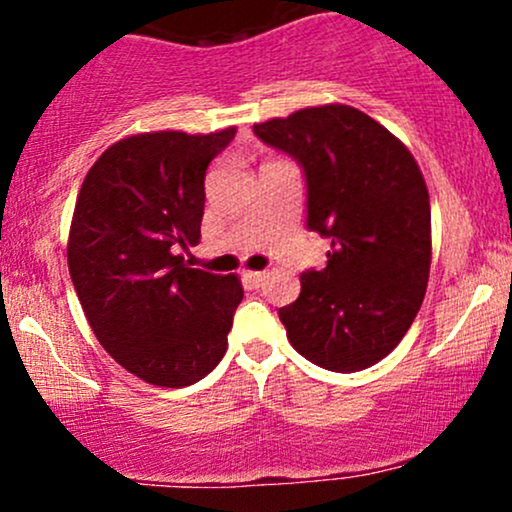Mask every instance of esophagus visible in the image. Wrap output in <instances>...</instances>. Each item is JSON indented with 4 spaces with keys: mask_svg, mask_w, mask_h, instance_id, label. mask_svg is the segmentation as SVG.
<instances>
[{
    "mask_svg": "<svg viewBox=\"0 0 512 512\" xmlns=\"http://www.w3.org/2000/svg\"><path fill=\"white\" fill-rule=\"evenodd\" d=\"M243 276H245V279H248V281H250V284H252V286H260V284H262V281H264V279H267V272H245Z\"/></svg>",
    "mask_w": 512,
    "mask_h": 512,
    "instance_id": "34e87169",
    "label": "esophagus"
}]
</instances>
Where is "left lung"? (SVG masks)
<instances>
[{"label":"left lung","instance_id":"8db88e82","mask_svg":"<svg viewBox=\"0 0 512 512\" xmlns=\"http://www.w3.org/2000/svg\"><path fill=\"white\" fill-rule=\"evenodd\" d=\"M303 166L308 228L330 238L325 269L301 274L279 310L298 354L356 373L390 354L414 322L431 272V202L411 151L351 105L303 108L252 127Z\"/></svg>","mask_w":512,"mask_h":512}]
</instances>
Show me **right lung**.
Returning <instances> with one entry per match:
<instances>
[{
	"label": "right lung",
	"instance_id": "add662e5",
	"mask_svg": "<svg viewBox=\"0 0 512 512\" xmlns=\"http://www.w3.org/2000/svg\"><path fill=\"white\" fill-rule=\"evenodd\" d=\"M233 137L236 127L132 134L103 151L76 197V296L103 349L144 383H197L228 349L240 279L187 267L175 248L199 243L204 175Z\"/></svg>",
	"mask_w": 512,
	"mask_h": 512
}]
</instances>
